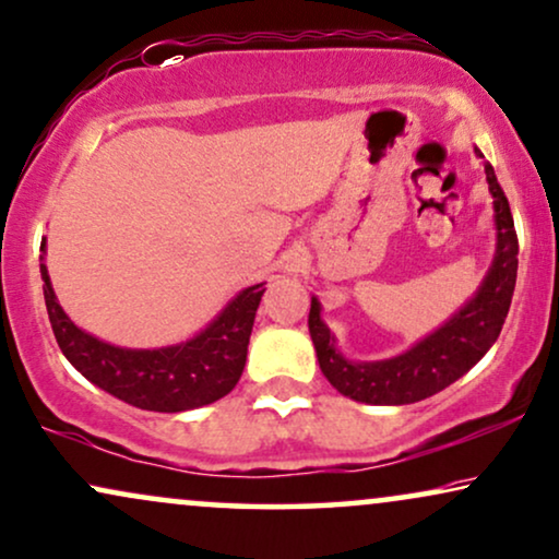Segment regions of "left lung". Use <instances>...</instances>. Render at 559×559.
<instances>
[{
    "label": "left lung",
    "mask_w": 559,
    "mask_h": 559,
    "mask_svg": "<svg viewBox=\"0 0 559 559\" xmlns=\"http://www.w3.org/2000/svg\"><path fill=\"white\" fill-rule=\"evenodd\" d=\"M477 156L483 158L480 151ZM485 177L496 207L498 249L483 287L452 321L433 331L411 352L385 361H346L333 346L331 331L321 321V306L310 302L308 329L316 344L318 365L338 393L372 405H405L424 401L473 369L496 344L509 316L519 270V238L513 228L509 200L498 185L496 171L485 162Z\"/></svg>",
    "instance_id": "8db88e82"
}]
</instances>
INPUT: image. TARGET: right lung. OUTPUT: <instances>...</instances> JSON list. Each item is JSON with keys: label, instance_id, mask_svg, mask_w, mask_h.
<instances>
[{"label": "right lung", "instance_id": "right-lung-1", "mask_svg": "<svg viewBox=\"0 0 559 559\" xmlns=\"http://www.w3.org/2000/svg\"><path fill=\"white\" fill-rule=\"evenodd\" d=\"M46 249L43 241L40 251ZM50 329L63 357L86 380L135 408L179 413L221 401L236 388L264 285L246 287L192 342L166 349H120L76 329L56 302L46 264H40Z\"/></svg>", "mask_w": 559, "mask_h": 559}]
</instances>
